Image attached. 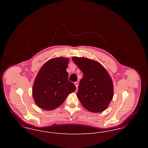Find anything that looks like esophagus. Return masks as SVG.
<instances>
[{
    "instance_id": "34e87169",
    "label": "esophagus",
    "mask_w": 148,
    "mask_h": 148,
    "mask_svg": "<svg viewBox=\"0 0 148 148\" xmlns=\"http://www.w3.org/2000/svg\"><path fill=\"white\" fill-rule=\"evenodd\" d=\"M74 84H75V85L76 88H77V87H78V85H79V84H78V83H77V82H75V83H74Z\"/></svg>"
}]
</instances>
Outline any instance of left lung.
Wrapping results in <instances>:
<instances>
[{"instance_id": "8db88e82", "label": "left lung", "mask_w": 148, "mask_h": 148, "mask_svg": "<svg viewBox=\"0 0 148 148\" xmlns=\"http://www.w3.org/2000/svg\"><path fill=\"white\" fill-rule=\"evenodd\" d=\"M83 73L77 95L82 106L92 113H101L109 105L114 95L112 79L98 62L84 57L72 58Z\"/></svg>"}]
</instances>
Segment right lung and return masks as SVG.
<instances>
[{
    "label": "right lung",
    "instance_id": "add662e5",
    "mask_svg": "<svg viewBox=\"0 0 148 148\" xmlns=\"http://www.w3.org/2000/svg\"><path fill=\"white\" fill-rule=\"evenodd\" d=\"M68 63V58H55L47 62L39 71L32 92L35 104L43 110L56 109L76 90L74 83L68 80L66 71Z\"/></svg>",
    "mask_w": 148,
    "mask_h": 148
}]
</instances>
